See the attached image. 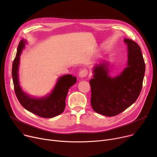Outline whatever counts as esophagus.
Wrapping results in <instances>:
<instances>
[{"label":"esophagus","instance_id":"obj_1","mask_svg":"<svg viewBox=\"0 0 157 157\" xmlns=\"http://www.w3.org/2000/svg\"><path fill=\"white\" fill-rule=\"evenodd\" d=\"M88 71L86 69H83L80 71L79 72V77L82 78H85L88 76Z\"/></svg>","mask_w":157,"mask_h":157}]
</instances>
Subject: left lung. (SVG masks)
I'll use <instances>...</instances> for the list:
<instances>
[{
	"label": "left lung",
	"instance_id": "obj_1",
	"mask_svg": "<svg viewBox=\"0 0 157 157\" xmlns=\"http://www.w3.org/2000/svg\"><path fill=\"white\" fill-rule=\"evenodd\" d=\"M127 44V67L120 75L109 76L108 63L96 65L94 78L90 80L91 105L97 113L114 117L133 104L141 93L145 63L141 48L134 40L125 39Z\"/></svg>",
	"mask_w": 157,
	"mask_h": 157
}]
</instances>
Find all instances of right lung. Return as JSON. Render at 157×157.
Masks as SVG:
<instances>
[{
    "label": "right lung",
    "mask_w": 157,
    "mask_h": 157,
    "mask_svg": "<svg viewBox=\"0 0 157 157\" xmlns=\"http://www.w3.org/2000/svg\"><path fill=\"white\" fill-rule=\"evenodd\" d=\"M26 41L22 39L18 46L17 53L13 63L12 77L14 92L18 100L25 109L42 118H50L60 114L65 107V98L69 89L76 83V78L71 74L61 76L50 94L41 98L32 97L26 94L20 86L18 68L20 55Z\"/></svg>",
    "instance_id": "add662e5"
}]
</instances>
